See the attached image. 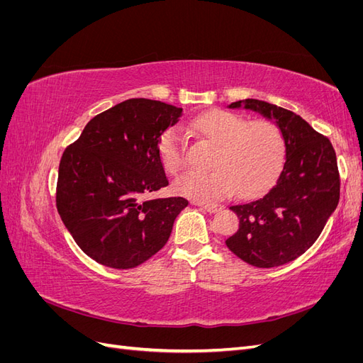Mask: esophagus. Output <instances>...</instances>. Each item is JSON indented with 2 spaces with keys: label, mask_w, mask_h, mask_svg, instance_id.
Listing matches in <instances>:
<instances>
[{
  "label": "esophagus",
  "mask_w": 363,
  "mask_h": 363,
  "mask_svg": "<svg viewBox=\"0 0 363 363\" xmlns=\"http://www.w3.org/2000/svg\"><path fill=\"white\" fill-rule=\"evenodd\" d=\"M199 206H200V208H203V211H206L208 213H215V212L219 211V208H221V206H216V204H201V203H199Z\"/></svg>",
  "instance_id": "obj_1"
}]
</instances>
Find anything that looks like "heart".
Listing matches in <instances>:
<instances>
[{
  "mask_svg": "<svg viewBox=\"0 0 363 363\" xmlns=\"http://www.w3.org/2000/svg\"><path fill=\"white\" fill-rule=\"evenodd\" d=\"M194 133L213 145L207 174L188 172L174 182V191L195 201L211 203L224 196L240 199L265 191L277 177L284 159V136L267 119L247 123L236 113L212 111L191 123ZM159 157L169 174H177L184 162V142L175 128L159 139Z\"/></svg>",
  "mask_w": 363,
  "mask_h": 363,
  "instance_id": "b5f03b06",
  "label": "heart"
}]
</instances>
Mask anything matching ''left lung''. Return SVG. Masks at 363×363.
<instances>
[{"instance_id":"left-lung-1","label":"left lung","mask_w":363,"mask_h":363,"mask_svg":"<svg viewBox=\"0 0 363 363\" xmlns=\"http://www.w3.org/2000/svg\"><path fill=\"white\" fill-rule=\"evenodd\" d=\"M242 106L276 121L284 136L286 160L269 191L230 207L239 218V228L225 244L250 265L274 268L309 250L335 212L340 189L336 152L328 138L288 108L252 98L228 107Z\"/></svg>"}]
</instances>
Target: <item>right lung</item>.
Masks as SVG:
<instances>
[{"mask_svg":"<svg viewBox=\"0 0 363 363\" xmlns=\"http://www.w3.org/2000/svg\"><path fill=\"white\" fill-rule=\"evenodd\" d=\"M182 112L131 98L92 118L65 150L57 211L77 245L101 265L130 269L155 256L188 206L183 196L148 199L168 186L157 145Z\"/></svg>","mask_w":363,"mask_h":363,"instance_id":"obj_1","label":"right lung"}]
</instances>
